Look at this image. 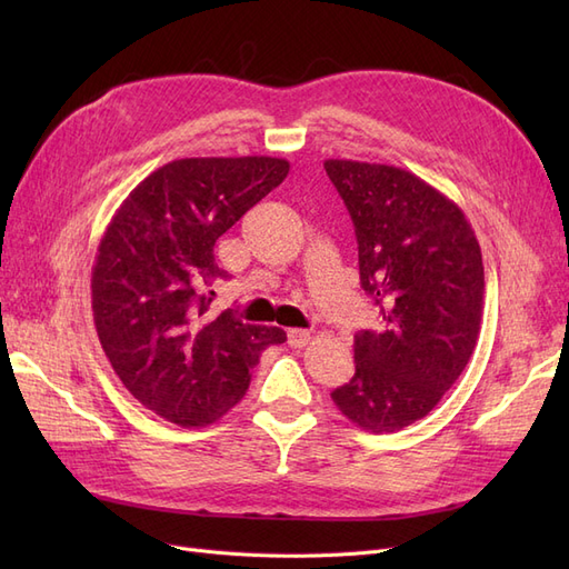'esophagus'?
<instances>
[{
  "label": "esophagus",
  "mask_w": 569,
  "mask_h": 569,
  "mask_svg": "<svg viewBox=\"0 0 569 569\" xmlns=\"http://www.w3.org/2000/svg\"><path fill=\"white\" fill-rule=\"evenodd\" d=\"M287 341H289V347L303 349L306 343L311 341V332H308V330H289V332H287Z\"/></svg>",
  "instance_id": "obj_1"
}]
</instances>
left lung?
Instances as JSON below:
<instances>
[{"mask_svg":"<svg viewBox=\"0 0 569 569\" xmlns=\"http://www.w3.org/2000/svg\"><path fill=\"white\" fill-rule=\"evenodd\" d=\"M351 213L360 287L380 306L377 330L353 337L356 375L332 401L368 432L425 418L477 347L485 266L475 230L449 197L410 170L327 159Z\"/></svg>","mask_w":569,"mask_h":569,"instance_id":"obj_1","label":"left lung"}]
</instances>
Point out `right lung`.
Segmentation results:
<instances>
[{
    "instance_id": "right-lung-1",
    "label": "right lung",
    "mask_w": 569,
    "mask_h": 569,
    "mask_svg": "<svg viewBox=\"0 0 569 569\" xmlns=\"http://www.w3.org/2000/svg\"><path fill=\"white\" fill-rule=\"evenodd\" d=\"M289 173L272 157L178 159L137 184L92 268L94 327L126 389L159 418L206 427L242 401L280 327L213 313V247Z\"/></svg>"
}]
</instances>
